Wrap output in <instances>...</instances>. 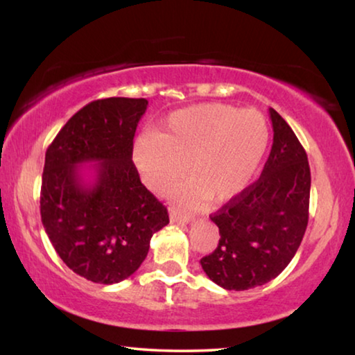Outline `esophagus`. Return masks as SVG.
<instances>
[{
    "mask_svg": "<svg viewBox=\"0 0 355 355\" xmlns=\"http://www.w3.org/2000/svg\"><path fill=\"white\" fill-rule=\"evenodd\" d=\"M169 218H171V222H180V224H188V222H191L189 216L182 214L180 211H177V209H171Z\"/></svg>",
    "mask_w": 355,
    "mask_h": 355,
    "instance_id": "obj_1",
    "label": "esophagus"
}]
</instances>
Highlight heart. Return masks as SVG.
I'll return each mask as SVG.
<instances>
[{
	"label": "heart",
	"instance_id": "heart-1",
	"mask_svg": "<svg viewBox=\"0 0 355 355\" xmlns=\"http://www.w3.org/2000/svg\"><path fill=\"white\" fill-rule=\"evenodd\" d=\"M271 130L255 110L227 103H202L172 112L163 133L135 141L133 161L155 192H166L184 175L192 183L177 191L180 202L197 205L209 197L225 203L248 188L266 158Z\"/></svg>",
	"mask_w": 355,
	"mask_h": 355
}]
</instances>
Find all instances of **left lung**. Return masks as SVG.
I'll list each match as a JSON object with an SVG mask.
<instances>
[{
    "mask_svg": "<svg viewBox=\"0 0 355 355\" xmlns=\"http://www.w3.org/2000/svg\"><path fill=\"white\" fill-rule=\"evenodd\" d=\"M274 139L260 178L209 216L219 244L203 257V271L225 290L268 284L288 266L309 224L310 166L304 147L269 107Z\"/></svg>",
    "mask_w": 355,
    "mask_h": 355,
    "instance_id": "1",
    "label": "left lung"
}]
</instances>
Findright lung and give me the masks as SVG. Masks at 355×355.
I'll list each match as a JSON object with an SVG mask.
<instances>
[{
	"label": "right lung",
	"instance_id": "right-lung-1",
	"mask_svg": "<svg viewBox=\"0 0 355 355\" xmlns=\"http://www.w3.org/2000/svg\"><path fill=\"white\" fill-rule=\"evenodd\" d=\"M147 105L146 98L95 100L46 148L42 224L61 260L94 284L128 279L146 260L153 233L169 224L166 207L131 161ZM84 162L98 163L92 184L82 178Z\"/></svg>",
	"mask_w": 355,
	"mask_h": 355
}]
</instances>
